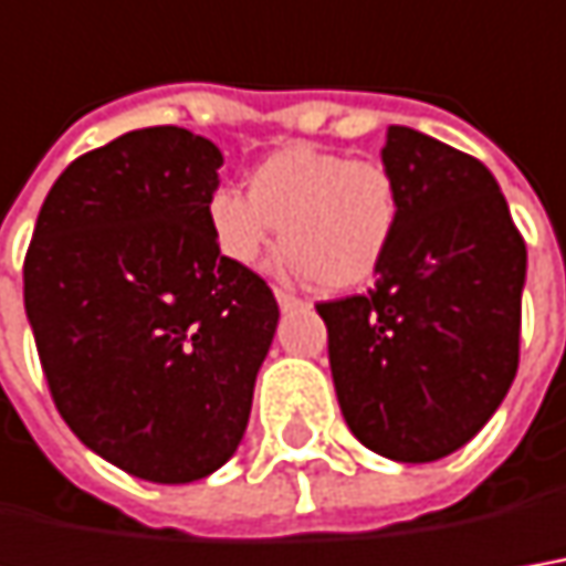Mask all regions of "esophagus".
<instances>
[{
	"label": "esophagus",
	"mask_w": 566,
	"mask_h": 566,
	"mask_svg": "<svg viewBox=\"0 0 566 566\" xmlns=\"http://www.w3.org/2000/svg\"><path fill=\"white\" fill-rule=\"evenodd\" d=\"M275 300H279L282 313H291V310H300V306H303V300L294 297V294H287V291H275Z\"/></svg>",
	"instance_id": "1"
}]
</instances>
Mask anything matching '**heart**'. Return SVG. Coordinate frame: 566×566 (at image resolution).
<instances>
[{"instance_id": "obj_1", "label": "heart", "mask_w": 566, "mask_h": 566, "mask_svg": "<svg viewBox=\"0 0 566 566\" xmlns=\"http://www.w3.org/2000/svg\"><path fill=\"white\" fill-rule=\"evenodd\" d=\"M399 219L402 191L387 164L315 145L269 154L248 176V195L222 188L207 201L219 256L256 266L279 229V272L313 279L325 291L371 282L394 248Z\"/></svg>"}]
</instances>
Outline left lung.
Returning <instances> with one entry per match:
<instances>
[{
  "label": "left lung",
  "instance_id": "left-lung-1",
  "mask_svg": "<svg viewBox=\"0 0 566 566\" xmlns=\"http://www.w3.org/2000/svg\"><path fill=\"white\" fill-rule=\"evenodd\" d=\"M380 160L402 191L394 248L368 294L315 310L353 437L424 464L474 440L517 375L526 248L471 154L390 126Z\"/></svg>",
  "mask_w": 566,
  "mask_h": 566
}]
</instances>
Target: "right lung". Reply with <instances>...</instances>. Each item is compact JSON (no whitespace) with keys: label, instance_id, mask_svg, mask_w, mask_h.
I'll use <instances>...</instances> for the list:
<instances>
[{"label":"right lung","instance_id":"right-lung-1","mask_svg":"<svg viewBox=\"0 0 566 566\" xmlns=\"http://www.w3.org/2000/svg\"><path fill=\"white\" fill-rule=\"evenodd\" d=\"M222 151L182 126L76 157L42 203L24 310L57 412L80 443L151 483L232 459L279 303L219 256L207 201Z\"/></svg>","mask_w":566,"mask_h":566}]
</instances>
